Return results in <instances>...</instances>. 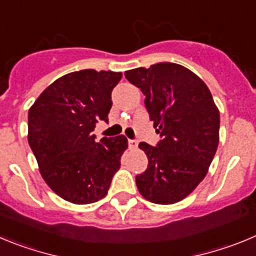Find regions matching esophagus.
<instances>
[{
	"label": "esophagus",
	"mask_w": 256,
	"mask_h": 256,
	"mask_svg": "<svg viewBox=\"0 0 256 256\" xmlns=\"http://www.w3.org/2000/svg\"><path fill=\"white\" fill-rule=\"evenodd\" d=\"M138 145H139V142L136 140H128V146H130V149H136Z\"/></svg>",
	"instance_id": "obj_1"
}]
</instances>
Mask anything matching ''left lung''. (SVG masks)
I'll list each match as a JSON object with an SVG mask.
<instances>
[{"mask_svg": "<svg viewBox=\"0 0 256 256\" xmlns=\"http://www.w3.org/2000/svg\"><path fill=\"white\" fill-rule=\"evenodd\" d=\"M145 96L156 146L140 142L148 168L136 176L142 198L156 204H174L206 176L220 142V111L210 90L196 74L172 62L125 72Z\"/></svg>", "mask_w": 256, "mask_h": 256, "instance_id": "obj_1", "label": "left lung"}]
</instances>
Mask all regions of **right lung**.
<instances>
[{
	"label": "right lung",
	"mask_w": 256,
	"mask_h": 256,
	"mask_svg": "<svg viewBox=\"0 0 256 256\" xmlns=\"http://www.w3.org/2000/svg\"><path fill=\"white\" fill-rule=\"evenodd\" d=\"M122 74L80 70L58 78L28 114V142L50 190L66 202L90 204L107 195L128 149L124 135L96 142L93 130L108 121L112 89Z\"/></svg>",
	"instance_id": "1"
}]
</instances>
